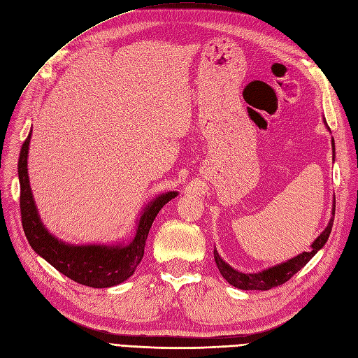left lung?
Instances as JSON below:
<instances>
[{"label":"left lung","mask_w":358,"mask_h":358,"mask_svg":"<svg viewBox=\"0 0 358 358\" xmlns=\"http://www.w3.org/2000/svg\"><path fill=\"white\" fill-rule=\"evenodd\" d=\"M334 148H335V144H334ZM332 215L334 217L330 218L324 231L319 237H317L314 243L311 245L310 252H302L301 255L280 264V266L271 267L268 270H264L262 273H257V274H245V273L236 271L234 268H231L227 262H224L221 259L217 250H214V258L217 262V267H218L220 273L222 274L224 279H226L230 285H233L234 287L243 289V290H268L271 287L280 286V285L286 283L290 277L296 274L303 266H306V264L317 254V250L324 246L326 241L329 239L330 231H332L335 209H332Z\"/></svg>","instance_id":"obj_1"}]
</instances>
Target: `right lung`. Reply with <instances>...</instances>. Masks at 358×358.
Here are the masks:
<instances>
[{
    "mask_svg": "<svg viewBox=\"0 0 358 358\" xmlns=\"http://www.w3.org/2000/svg\"><path fill=\"white\" fill-rule=\"evenodd\" d=\"M31 132L26 137L19 156L20 215L29 245L52 267L71 280L90 287H110L122 283L136 271L144 255L149 230L159 210L177 196L176 192L161 194L144 208L136 237L127 246H71L52 237L39 221L29 187L28 150Z\"/></svg>",
    "mask_w": 358,
    "mask_h": 358,
    "instance_id": "1",
    "label": "right lung"
}]
</instances>
